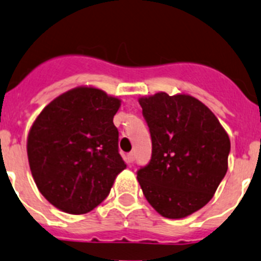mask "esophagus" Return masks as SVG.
<instances>
[{
  "instance_id": "34e87169",
  "label": "esophagus",
  "mask_w": 261,
  "mask_h": 261,
  "mask_svg": "<svg viewBox=\"0 0 261 261\" xmlns=\"http://www.w3.org/2000/svg\"><path fill=\"white\" fill-rule=\"evenodd\" d=\"M134 161H135V152H128L127 153V163L130 164H134Z\"/></svg>"
}]
</instances>
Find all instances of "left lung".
Masks as SVG:
<instances>
[{"instance_id": "obj_1", "label": "left lung", "mask_w": 261, "mask_h": 261, "mask_svg": "<svg viewBox=\"0 0 261 261\" xmlns=\"http://www.w3.org/2000/svg\"><path fill=\"white\" fill-rule=\"evenodd\" d=\"M152 153L138 170L149 204L181 219L210 201L227 171L230 140L215 115L193 96L159 92L139 100Z\"/></svg>"}]
</instances>
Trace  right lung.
Instances as JSON below:
<instances>
[{
	"label": "right lung",
	"instance_id": "right-lung-1",
	"mask_svg": "<svg viewBox=\"0 0 261 261\" xmlns=\"http://www.w3.org/2000/svg\"><path fill=\"white\" fill-rule=\"evenodd\" d=\"M120 100L76 87L42 110L30 130L27 156L38 190L57 209L80 215L108 197L126 167L114 116Z\"/></svg>",
	"mask_w": 261,
	"mask_h": 261
}]
</instances>
